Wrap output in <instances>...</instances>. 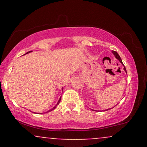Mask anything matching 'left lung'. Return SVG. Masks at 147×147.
Segmentation results:
<instances>
[{
	"mask_svg": "<svg viewBox=\"0 0 147 147\" xmlns=\"http://www.w3.org/2000/svg\"><path fill=\"white\" fill-rule=\"evenodd\" d=\"M112 52H113V55H114V56L115 57V58L119 60V62H120V63H122L123 65H124V64H123V63H122V59H121V58H120V57H119V55H118V54H117V52H115V51H113V50ZM124 71H125V72H126V68H125V66H124ZM109 109H106V111H108V110H109ZM92 111H94V110H92Z\"/></svg>",
	"mask_w": 147,
	"mask_h": 147,
	"instance_id": "obj_1",
	"label": "left lung"
}]
</instances>
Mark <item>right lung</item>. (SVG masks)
<instances>
[{"label": "right lung", "instance_id": "right-lung-1", "mask_svg": "<svg viewBox=\"0 0 147 147\" xmlns=\"http://www.w3.org/2000/svg\"><path fill=\"white\" fill-rule=\"evenodd\" d=\"M30 52H32V51H30V52H27V53H26V54H28V53H30ZM62 90H63V88H62ZM61 97H60V98H59V99L58 102H57V104H56V105H55V106H54V107H53V108H52V109H50V110H49V111H46V112H45V113H48V112H50V111H52V110H54V109H55V108H56V107H57V105H59V102H60V101H61Z\"/></svg>", "mask_w": 147, "mask_h": 147}]
</instances>
